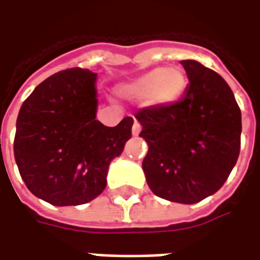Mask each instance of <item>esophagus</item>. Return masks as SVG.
Here are the masks:
<instances>
[{
	"label": "esophagus",
	"mask_w": 260,
	"mask_h": 260,
	"mask_svg": "<svg viewBox=\"0 0 260 260\" xmlns=\"http://www.w3.org/2000/svg\"><path fill=\"white\" fill-rule=\"evenodd\" d=\"M141 131H142L141 124H139L138 121H135V122H134V125H132V135L138 136L139 134H141Z\"/></svg>",
	"instance_id": "obj_1"
}]
</instances>
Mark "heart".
<instances>
[{"label": "heart", "mask_w": 260, "mask_h": 260, "mask_svg": "<svg viewBox=\"0 0 260 260\" xmlns=\"http://www.w3.org/2000/svg\"><path fill=\"white\" fill-rule=\"evenodd\" d=\"M188 86L184 69L157 67L125 83L119 93L129 100H147L152 107H170L180 100Z\"/></svg>", "instance_id": "1"}]
</instances>
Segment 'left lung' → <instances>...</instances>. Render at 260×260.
<instances>
[{
    "label": "left lung",
    "instance_id": "8db88e82",
    "mask_svg": "<svg viewBox=\"0 0 260 260\" xmlns=\"http://www.w3.org/2000/svg\"><path fill=\"white\" fill-rule=\"evenodd\" d=\"M189 85L170 107L141 110L135 118L147 142L142 169L154 195L192 205L223 186L241 146V110L227 82L195 59L181 61Z\"/></svg>",
    "mask_w": 260,
    "mask_h": 260
}]
</instances>
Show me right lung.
Segmentation results:
<instances>
[{
  "label": "right lung",
  "instance_id": "add662e5",
  "mask_svg": "<svg viewBox=\"0 0 260 260\" xmlns=\"http://www.w3.org/2000/svg\"><path fill=\"white\" fill-rule=\"evenodd\" d=\"M97 74L61 71L43 80L18 114L14 154L27 189L54 206L93 201L111 160L131 139L132 117L106 126L97 113Z\"/></svg>",
  "mask_w": 260,
  "mask_h": 260
}]
</instances>
